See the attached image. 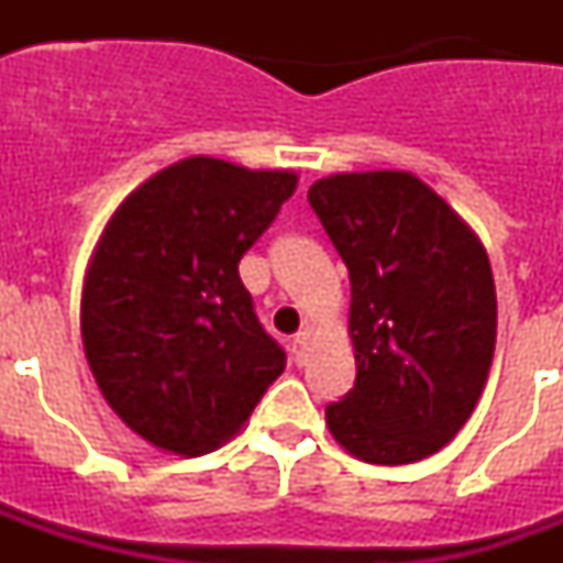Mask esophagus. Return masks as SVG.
I'll return each instance as SVG.
<instances>
[{
	"mask_svg": "<svg viewBox=\"0 0 563 563\" xmlns=\"http://www.w3.org/2000/svg\"><path fill=\"white\" fill-rule=\"evenodd\" d=\"M307 341H310V332L301 330L292 335V357H296V363H305V350H307Z\"/></svg>",
	"mask_w": 563,
	"mask_h": 563,
	"instance_id": "1",
	"label": "esophagus"
}]
</instances>
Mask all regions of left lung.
Masks as SVG:
<instances>
[{
    "label": "left lung",
    "instance_id": "left-lung-1",
    "mask_svg": "<svg viewBox=\"0 0 563 563\" xmlns=\"http://www.w3.org/2000/svg\"><path fill=\"white\" fill-rule=\"evenodd\" d=\"M350 271L355 386L327 406L332 437L372 465L426 460L476 409L496 346L479 236L409 172L332 174L307 191Z\"/></svg>",
    "mask_w": 563,
    "mask_h": 563
}]
</instances>
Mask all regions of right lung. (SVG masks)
<instances>
[{
  "instance_id": "obj_1",
  "label": "right lung",
  "mask_w": 563,
  "mask_h": 563,
  "mask_svg": "<svg viewBox=\"0 0 563 563\" xmlns=\"http://www.w3.org/2000/svg\"><path fill=\"white\" fill-rule=\"evenodd\" d=\"M296 183L188 157L134 188L103 228L84 278V352L114 415L157 449L213 451L285 372L239 258Z\"/></svg>"
}]
</instances>
